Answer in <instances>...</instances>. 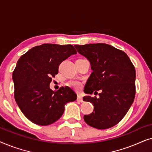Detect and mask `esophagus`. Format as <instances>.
I'll list each match as a JSON object with an SVG mask.
<instances>
[{
	"instance_id": "1",
	"label": "esophagus",
	"mask_w": 152,
	"mask_h": 152,
	"mask_svg": "<svg viewBox=\"0 0 152 152\" xmlns=\"http://www.w3.org/2000/svg\"><path fill=\"white\" fill-rule=\"evenodd\" d=\"M77 101L79 102H84V100H83L82 97L80 96V95H78L77 96Z\"/></svg>"
}]
</instances>
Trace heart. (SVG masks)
Instances as JSON below:
<instances>
[{
    "label": "heart",
    "instance_id": "heart-1",
    "mask_svg": "<svg viewBox=\"0 0 152 152\" xmlns=\"http://www.w3.org/2000/svg\"><path fill=\"white\" fill-rule=\"evenodd\" d=\"M68 86L71 87V88H74L75 90L76 91H80L81 88H82V83L80 82V81L76 80H70L69 82H68Z\"/></svg>",
    "mask_w": 152,
    "mask_h": 152
}]
</instances>
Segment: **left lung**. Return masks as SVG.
Returning <instances> with one entry per match:
<instances>
[{"instance_id":"8db88e82","label":"left lung","mask_w":152,"mask_h":152,"mask_svg":"<svg viewBox=\"0 0 152 152\" xmlns=\"http://www.w3.org/2000/svg\"><path fill=\"white\" fill-rule=\"evenodd\" d=\"M80 55L88 60L93 70L84 92L92 94L101 90L99 97L87 95L83 100L94 106L93 113L84 116L89 126L106 129L124 117L136 94V70L127 55L106 43L75 45Z\"/></svg>"}]
</instances>
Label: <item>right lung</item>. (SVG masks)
I'll list each match as a JSON object with an SVG mask.
<instances>
[{"label":"right lung","instance_id":"right-lung-1","mask_svg":"<svg viewBox=\"0 0 152 152\" xmlns=\"http://www.w3.org/2000/svg\"><path fill=\"white\" fill-rule=\"evenodd\" d=\"M77 54L72 45L45 43L29 50L18 60L12 74L14 98L20 111L33 123L46 126L61 118L66 104L77 99L70 87L50 88L60 64Z\"/></svg>","mask_w":152,"mask_h":152}]
</instances>
